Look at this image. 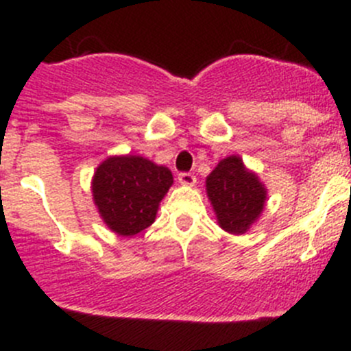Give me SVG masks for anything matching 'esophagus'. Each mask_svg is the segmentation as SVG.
Masks as SVG:
<instances>
[{
  "label": "esophagus",
  "instance_id": "esophagus-1",
  "mask_svg": "<svg viewBox=\"0 0 351 351\" xmlns=\"http://www.w3.org/2000/svg\"><path fill=\"white\" fill-rule=\"evenodd\" d=\"M178 182L182 183V185L192 186V185H195L197 178L192 175V173H186V171H185V173H180V175H178Z\"/></svg>",
  "mask_w": 351,
  "mask_h": 351
}]
</instances>
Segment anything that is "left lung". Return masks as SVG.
<instances>
[{"label": "left lung", "instance_id": "left-lung-1", "mask_svg": "<svg viewBox=\"0 0 351 351\" xmlns=\"http://www.w3.org/2000/svg\"><path fill=\"white\" fill-rule=\"evenodd\" d=\"M207 195L217 214L219 226L243 234L263 210L267 192L256 175L244 168L238 156L222 159L207 176Z\"/></svg>", "mask_w": 351, "mask_h": 351}]
</instances>
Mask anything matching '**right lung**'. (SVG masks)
Here are the masks:
<instances>
[{"instance_id": "right-lung-1", "label": "right lung", "mask_w": 351, "mask_h": 351, "mask_svg": "<svg viewBox=\"0 0 351 351\" xmlns=\"http://www.w3.org/2000/svg\"><path fill=\"white\" fill-rule=\"evenodd\" d=\"M173 175L141 156H115L97 168L93 198L105 224L120 236L149 228Z\"/></svg>"}]
</instances>
